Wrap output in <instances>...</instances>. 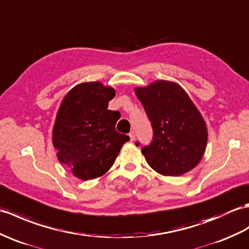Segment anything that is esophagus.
<instances>
[{
	"label": "esophagus",
	"mask_w": 249,
	"mask_h": 249,
	"mask_svg": "<svg viewBox=\"0 0 249 249\" xmlns=\"http://www.w3.org/2000/svg\"><path fill=\"white\" fill-rule=\"evenodd\" d=\"M129 138H130V141H131V142H134V141L136 140V135H135L134 131L130 132V134H129Z\"/></svg>",
	"instance_id": "esophagus-1"
}]
</instances>
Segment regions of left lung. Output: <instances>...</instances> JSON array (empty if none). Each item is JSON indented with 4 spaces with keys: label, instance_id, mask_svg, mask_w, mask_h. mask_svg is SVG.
<instances>
[{
    "label": "left lung",
    "instance_id": "8db88e82",
    "mask_svg": "<svg viewBox=\"0 0 249 249\" xmlns=\"http://www.w3.org/2000/svg\"><path fill=\"white\" fill-rule=\"evenodd\" d=\"M135 93L154 130L153 142L142 148L148 165L163 176H180L193 170L205 155L208 129L186 90L162 79L136 87Z\"/></svg>",
    "mask_w": 249,
    "mask_h": 249
}]
</instances>
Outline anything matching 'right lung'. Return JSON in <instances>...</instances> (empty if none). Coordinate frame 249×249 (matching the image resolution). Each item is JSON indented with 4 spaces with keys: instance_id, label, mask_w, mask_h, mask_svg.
<instances>
[{
    "instance_id": "1",
    "label": "right lung",
    "mask_w": 249,
    "mask_h": 249,
    "mask_svg": "<svg viewBox=\"0 0 249 249\" xmlns=\"http://www.w3.org/2000/svg\"><path fill=\"white\" fill-rule=\"evenodd\" d=\"M115 90L101 82L78 84L62 98L52 131L57 159L75 177H101L114 163L129 137L119 134L118 111L108 110Z\"/></svg>"
}]
</instances>
